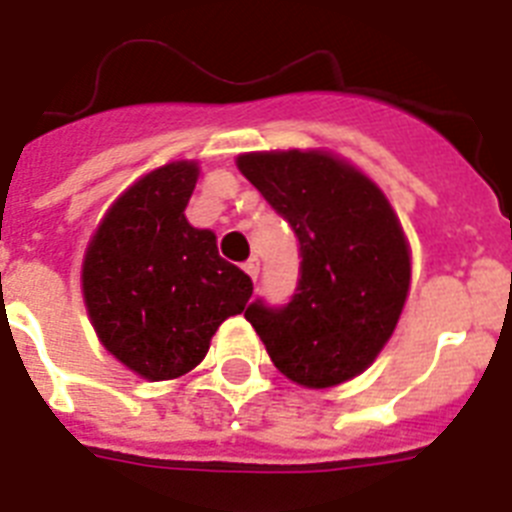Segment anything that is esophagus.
<instances>
[{"mask_svg":"<svg viewBox=\"0 0 512 512\" xmlns=\"http://www.w3.org/2000/svg\"><path fill=\"white\" fill-rule=\"evenodd\" d=\"M244 273H247L252 281H257V276H260V263H257V260H247V263H244Z\"/></svg>","mask_w":512,"mask_h":512,"instance_id":"esophagus-1","label":"esophagus"}]
</instances>
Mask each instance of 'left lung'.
<instances>
[{"label":"left lung","instance_id":"1","mask_svg":"<svg viewBox=\"0 0 512 512\" xmlns=\"http://www.w3.org/2000/svg\"><path fill=\"white\" fill-rule=\"evenodd\" d=\"M236 166L291 223L302 278L286 307L244 317L270 362L302 388L362 375L393 336L411 286V249L385 192L330 150L242 153Z\"/></svg>","mask_w":512,"mask_h":512}]
</instances>
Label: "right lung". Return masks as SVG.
<instances>
[{
	"label": "right lung",
	"mask_w": 512,
	"mask_h": 512,
	"mask_svg": "<svg viewBox=\"0 0 512 512\" xmlns=\"http://www.w3.org/2000/svg\"><path fill=\"white\" fill-rule=\"evenodd\" d=\"M197 161L148 171L111 203L83 257V299L98 341L143 380H176L203 362L210 338L252 296L244 270L184 208Z\"/></svg>",
	"instance_id": "obj_1"
}]
</instances>
